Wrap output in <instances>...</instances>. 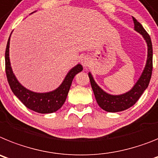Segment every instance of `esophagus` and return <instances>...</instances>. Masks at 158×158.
<instances>
[{"label":"esophagus","mask_w":158,"mask_h":158,"mask_svg":"<svg viewBox=\"0 0 158 158\" xmlns=\"http://www.w3.org/2000/svg\"><path fill=\"white\" fill-rule=\"evenodd\" d=\"M81 64H82V65H83L84 68L89 67V66L90 65V58H89L88 56H84V57H83L82 60H81Z\"/></svg>","instance_id":"esophagus-1"}]
</instances>
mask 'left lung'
Wrapping results in <instances>:
<instances>
[{"label": "left lung", "mask_w": 158, "mask_h": 158, "mask_svg": "<svg viewBox=\"0 0 158 158\" xmlns=\"http://www.w3.org/2000/svg\"><path fill=\"white\" fill-rule=\"evenodd\" d=\"M133 20L134 23V30L142 35V37L146 42L148 48L146 64L142 75L136 83L134 85V87L124 94H118V95L108 94L96 83L91 73L90 72L88 73L90 84L94 91L96 101L100 107L107 112L115 113V112L123 111L134 106L139 99L141 95L143 94L145 89L148 87L149 81L151 79L152 71H153V47H152L151 39L149 34L144 29L142 24L134 17H133Z\"/></svg>", "instance_id": "1"}]
</instances>
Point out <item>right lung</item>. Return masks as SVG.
Listing matches in <instances>:
<instances>
[{
  "label": "right lung",
  "mask_w": 158,
  "mask_h": 158,
  "mask_svg": "<svg viewBox=\"0 0 158 158\" xmlns=\"http://www.w3.org/2000/svg\"><path fill=\"white\" fill-rule=\"evenodd\" d=\"M10 37L11 35L8 40L5 50V72L7 79L13 94L21 101L26 107L33 111L40 114H50L57 111L64 105L72 80L76 74L83 71V66L79 64L71 68L65 76L62 83L56 90L45 93L31 91L22 86L13 73L9 59Z\"/></svg>",
  "instance_id": "add662e5"
}]
</instances>
